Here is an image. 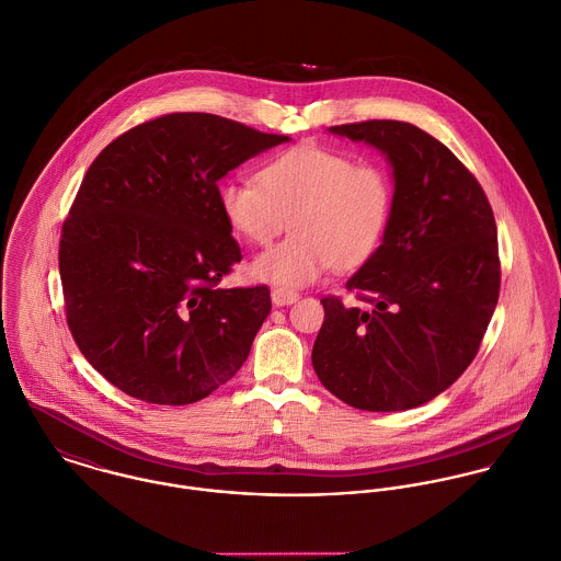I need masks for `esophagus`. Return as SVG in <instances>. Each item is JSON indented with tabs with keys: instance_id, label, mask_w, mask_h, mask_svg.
<instances>
[{
	"instance_id": "esophagus-1",
	"label": "esophagus",
	"mask_w": 561,
	"mask_h": 561,
	"mask_svg": "<svg viewBox=\"0 0 561 561\" xmlns=\"http://www.w3.org/2000/svg\"><path fill=\"white\" fill-rule=\"evenodd\" d=\"M271 299L275 306H290L299 299V293L297 290H290V288H282V286H273L271 290Z\"/></svg>"
}]
</instances>
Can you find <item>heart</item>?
Wrapping results in <instances>:
<instances>
[{
	"mask_svg": "<svg viewBox=\"0 0 561 561\" xmlns=\"http://www.w3.org/2000/svg\"><path fill=\"white\" fill-rule=\"evenodd\" d=\"M219 208L229 229L251 244H268L293 225L288 240L251 262V275L297 288L332 266L355 271L379 251L394 213V182L379 162L297 145L268 158L257 182L221 184Z\"/></svg>",
	"mask_w": 561,
	"mask_h": 561,
	"instance_id": "obj_1",
	"label": "heart"
}]
</instances>
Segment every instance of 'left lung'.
I'll list each match as a JSON object with an SVG mask.
<instances>
[{
  "instance_id": "1",
  "label": "left lung",
  "mask_w": 561,
  "mask_h": 561,
  "mask_svg": "<svg viewBox=\"0 0 561 561\" xmlns=\"http://www.w3.org/2000/svg\"><path fill=\"white\" fill-rule=\"evenodd\" d=\"M381 149L394 213L379 251L346 282L364 308L321 299L312 348L321 383L351 408H419L474 359L501 288L499 238L477 178L438 138L405 121L330 127Z\"/></svg>"
}]
</instances>
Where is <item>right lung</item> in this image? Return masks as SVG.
<instances>
[{
  "mask_svg": "<svg viewBox=\"0 0 561 561\" xmlns=\"http://www.w3.org/2000/svg\"><path fill=\"white\" fill-rule=\"evenodd\" d=\"M286 140L217 114H162L89 167L60 233L65 312L82 355L125 394L188 405L244 364L271 290L219 288L242 260L219 180Z\"/></svg>",
  "mask_w": 561,
  "mask_h": 561,
  "instance_id": "1",
  "label": "right lung"
}]
</instances>
